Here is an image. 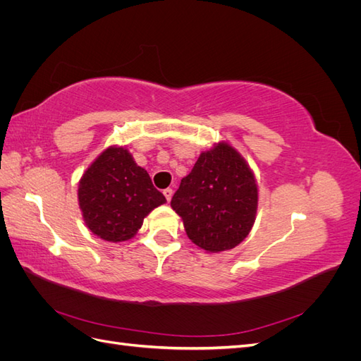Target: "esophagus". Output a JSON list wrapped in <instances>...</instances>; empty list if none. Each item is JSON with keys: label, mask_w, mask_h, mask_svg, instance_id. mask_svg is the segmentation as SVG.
Instances as JSON below:
<instances>
[{"label": "esophagus", "mask_w": 361, "mask_h": 361, "mask_svg": "<svg viewBox=\"0 0 361 361\" xmlns=\"http://www.w3.org/2000/svg\"><path fill=\"white\" fill-rule=\"evenodd\" d=\"M162 194H164V197L167 199V202H170L171 197H173V190L171 188H166V190L162 191Z\"/></svg>", "instance_id": "34e87169"}]
</instances>
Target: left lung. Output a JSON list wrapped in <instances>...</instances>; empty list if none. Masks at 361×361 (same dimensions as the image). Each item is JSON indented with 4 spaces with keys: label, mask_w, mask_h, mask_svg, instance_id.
<instances>
[{
    "label": "left lung",
    "mask_w": 361,
    "mask_h": 361,
    "mask_svg": "<svg viewBox=\"0 0 361 361\" xmlns=\"http://www.w3.org/2000/svg\"><path fill=\"white\" fill-rule=\"evenodd\" d=\"M255 173L226 141L202 152L171 199L191 241L207 253L232 250L248 236L257 212Z\"/></svg>",
    "instance_id": "left-lung-1"
}]
</instances>
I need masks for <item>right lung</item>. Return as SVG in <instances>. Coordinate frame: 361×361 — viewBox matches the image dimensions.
<instances>
[{
    "mask_svg": "<svg viewBox=\"0 0 361 361\" xmlns=\"http://www.w3.org/2000/svg\"><path fill=\"white\" fill-rule=\"evenodd\" d=\"M166 197L123 146H110L84 171L78 203L85 226L108 243L134 238L145 218Z\"/></svg>",
    "mask_w": 361,
    "mask_h": 361,
    "instance_id": "right-lung-1",
    "label": "right lung"
}]
</instances>
